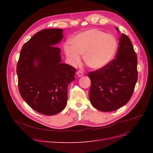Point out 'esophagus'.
Wrapping results in <instances>:
<instances>
[{
  "label": "esophagus",
  "mask_w": 153,
  "mask_h": 153,
  "mask_svg": "<svg viewBox=\"0 0 153 153\" xmlns=\"http://www.w3.org/2000/svg\"><path fill=\"white\" fill-rule=\"evenodd\" d=\"M76 75H77V76H78V77H81V76H84V73H83V72L81 71H78L76 72Z\"/></svg>",
  "instance_id": "34e87169"
}]
</instances>
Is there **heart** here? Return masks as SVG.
<instances>
[{
	"instance_id": "heart-1",
	"label": "heart",
	"mask_w": 153,
	"mask_h": 153,
	"mask_svg": "<svg viewBox=\"0 0 153 153\" xmlns=\"http://www.w3.org/2000/svg\"><path fill=\"white\" fill-rule=\"evenodd\" d=\"M71 47L64 45V50L69 62L76 64L83 55L85 64L94 69H102L112 62L118 49V41L112 34L92 29L76 35L71 40Z\"/></svg>"
}]
</instances>
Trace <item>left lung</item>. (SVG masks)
Listing matches in <instances>:
<instances>
[{
    "label": "left lung",
    "mask_w": 153,
    "mask_h": 153,
    "mask_svg": "<svg viewBox=\"0 0 153 153\" xmlns=\"http://www.w3.org/2000/svg\"><path fill=\"white\" fill-rule=\"evenodd\" d=\"M117 31L120 33L117 27ZM137 56L131 40L124 34L119 38L116 59L108 66L90 72L89 100L94 107L102 112H112L130 100L137 82Z\"/></svg>",
    "instance_id": "obj_1"
}]
</instances>
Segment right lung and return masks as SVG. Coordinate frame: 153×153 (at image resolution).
I'll use <instances>...</instances> for the list:
<instances>
[{
  "instance_id": "add662e5",
  "label": "right lung",
  "mask_w": 153,
  "mask_h": 153,
  "mask_svg": "<svg viewBox=\"0 0 153 153\" xmlns=\"http://www.w3.org/2000/svg\"><path fill=\"white\" fill-rule=\"evenodd\" d=\"M63 30L48 29L36 33L21 50L17 64L22 98L36 112L53 115L62 111L68 100V87L75 79L76 69L62 63L56 47Z\"/></svg>"
}]
</instances>
